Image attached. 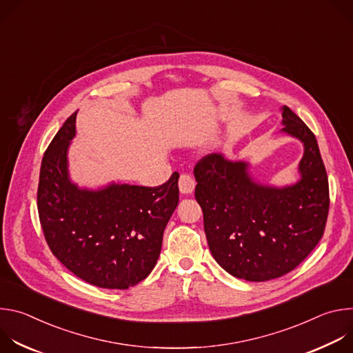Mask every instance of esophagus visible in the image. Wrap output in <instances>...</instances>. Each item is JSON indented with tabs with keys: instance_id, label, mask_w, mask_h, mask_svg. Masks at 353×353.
I'll return each mask as SVG.
<instances>
[{
	"instance_id": "obj_1",
	"label": "esophagus",
	"mask_w": 353,
	"mask_h": 353,
	"mask_svg": "<svg viewBox=\"0 0 353 353\" xmlns=\"http://www.w3.org/2000/svg\"><path fill=\"white\" fill-rule=\"evenodd\" d=\"M195 188V181L190 174H181L179 180V190L183 195H190L192 194Z\"/></svg>"
}]
</instances>
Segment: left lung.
Returning a JSON list of instances; mask_svg holds the SVG:
<instances>
[{
    "label": "left lung",
    "mask_w": 353,
    "mask_h": 353,
    "mask_svg": "<svg viewBox=\"0 0 353 353\" xmlns=\"http://www.w3.org/2000/svg\"><path fill=\"white\" fill-rule=\"evenodd\" d=\"M281 132L303 143L299 180L263 184L245 161L211 154L194 168L211 254L230 275L265 282L294 270L320 241L330 208L328 177L314 134L282 106Z\"/></svg>",
    "instance_id": "left-lung-1"
}]
</instances>
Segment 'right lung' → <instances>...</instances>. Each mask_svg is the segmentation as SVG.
Returning <instances> with one entry per match:
<instances>
[{
	"label": "right lung",
	"instance_id": "right-lung-1",
	"mask_svg": "<svg viewBox=\"0 0 353 353\" xmlns=\"http://www.w3.org/2000/svg\"><path fill=\"white\" fill-rule=\"evenodd\" d=\"M72 114L41 161L37 208L52 253L72 274L105 289H128L157 265L165 228L179 205V173L159 187L110 181L81 187L71 179Z\"/></svg>",
	"mask_w": 353,
	"mask_h": 353
}]
</instances>
